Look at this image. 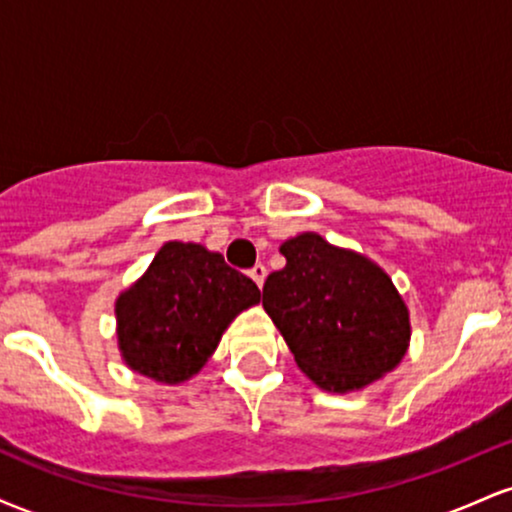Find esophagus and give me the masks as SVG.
I'll use <instances>...</instances> for the list:
<instances>
[{
    "instance_id": "34e87169",
    "label": "esophagus",
    "mask_w": 512,
    "mask_h": 512,
    "mask_svg": "<svg viewBox=\"0 0 512 512\" xmlns=\"http://www.w3.org/2000/svg\"><path fill=\"white\" fill-rule=\"evenodd\" d=\"M248 274H250V279L255 281V284L260 286V289H262L264 279H267V267H264V264H255V267H252Z\"/></svg>"
}]
</instances>
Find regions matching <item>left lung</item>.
Here are the masks:
<instances>
[{
  "mask_svg": "<svg viewBox=\"0 0 512 512\" xmlns=\"http://www.w3.org/2000/svg\"><path fill=\"white\" fill-rule=\"evenodd\" d=\"M281 255L286 267L267 276L262 305L310 380L349 392L402 361L409 313L378 264L317 233L286 240Z\"/></svg>",
  "mask_w": 512,
  "mask_h": 512,
  "instance_id": "8db88e82",
  "label": "left lung"
}]
</instances>
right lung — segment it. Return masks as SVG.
<instances>
[{
	"label": "right lung",
	"instance_id": "add662e5",
	"mask_svg": "<svg viewBox=\"0 0 512 512\" xmlns=\"http://www.w3.org/2000/svg\"><path fill=\"white\" fill-rule=\"evenodd\" d=\"M255 303V281L219 252L166 243L149 272L117 298L120 351L146 378L180 383L207 363L228 322Z\"/></svg>",
	"mask_w": 512,
	"mask_h": 512
}]
</instances>
